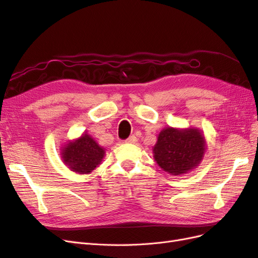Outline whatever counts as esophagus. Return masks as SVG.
Segmentation results:
<instances>
[{"instance_id": "1", "label": "esophagus", "mask_w": 258, "mask_h": 258, "mask_svg": "<svg viewBox=\"0 0 258 258\" xmlns=\"http://www.w3.org/2000/svg\"><path fill=\"white\" fill-rule=\"evenodd\" d=\"M126 142H128V143H136V142H138V139L135 136H131V137H129L126 140Z\"/></svg>"}]
</instances>
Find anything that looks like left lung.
<instances>
[{
  "label": "left lung",
  "instance_id": "8db88e82",
  "mask_svg": "<svg viewBox=\"0 0 258 258\" xmlns=\"http://www.w3.org/2000/svg\"><path fill=\"white\" fill-rule=\"evenodd\" d=\"M206 150L205 135L198 128L167 127L159 132L153 155L163 171L171 175H182L199 166Z\"/></svg>",
  "mask_w": 258,
  "mask_h": 258
}]
</instances>
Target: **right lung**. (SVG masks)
I'll return each mask as SVG.
<instances>
[{
    "label": "right lung",
    "mask_w": 258,
    "mask_h": 258,
    "mask_svg": "<svg viewBox=\"0 0 258 258\" xmlns=\"http://www.w3.org/2000/svg\"><path fill=\"white\" fill-rule=\"evenodd\" d=\"M62 162L77 174H89L102 162L105 150L95 139L85 132L61 147Z\"/></svg>",
    "instance_id": "right-lung-1"
}]
</instances>
